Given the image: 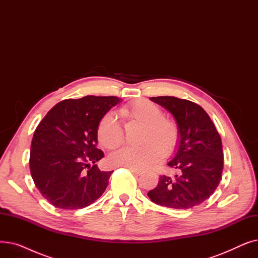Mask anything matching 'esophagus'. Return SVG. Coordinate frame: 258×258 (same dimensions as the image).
<instances>
[{
  "label": "esophagus",
  "instance_id": "34e87169",
  "mask_svg": "<svg viewBox=\"0 0 258 258\" xmlns=\"http://www.w3.org/2000/svg\"><path fill=\"white\" fill-rule=\"evenodd\" d=\"M130 170L136 175H141L143 174V170H140V169H136V168H130Z\"/></svg>",
  "mask_w": 258,
  "mask_h": 258
}]
</instances>
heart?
<instances>
[{
  "label": "heart",
  "mask_w": 258,
  "mask_h": 258,
  "mask_svg": "<svg viewBox=\"0 0 258 258\" xmlns=\"http://www.w3.org/2000/svg\"><path fill=\"white\" fill-rule=\"evenodd\" d=\"M119 113L127 120L142 122L143 127L138 146H123L110 156L117 166L145 169L156 164L165 154L174 152L180 142V131L170 119L162 117L161 108L154 102L139 99L122 106ZM97 139L107 150H114L124 139V133L113 112L105 113L97 126Z\"/></svg>",
  "instance_id": "1"
}]
</instances>
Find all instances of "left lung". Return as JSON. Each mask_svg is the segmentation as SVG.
I'll return each mask as SVG.
<instances>
[{"mask_svg": "<svg viewBox=\"0 0 258 258\" xmlns=\"http://www.w3.org/2000/svg\"><path fill=\"white\" fill-rule=\"evenodd\" d=\"M173 116L180 142L168 166L179 170L174 178L161 175L147 196L161 206L188 209L210 198L219 186L224 167L220 134L209 115L199 104L172 96L152 97Z\"/></svg>", "mask_w": 258, "mask_h": 258, "instance_id": "8db88e82", "label": "left lung"}]
</instances>
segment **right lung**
<instances>
[{"label":"right lung","instance_id":"1","mask_svg":"<svg viewBox=\"0 0 258 258\" xmlns=\"http://www.w3.org/2000/svg\"><path fill=\"white\" fill-rule=\"evenodd\" d=\"M121 101L116 96H86L54 105L37 125L30 151V172L36 188L50 204L80 209L104 192L113 171L96 162L97 126L102 116Z\"/></svg>","mask_w":258,"mask_h":258}]
</instances>
